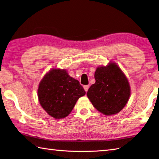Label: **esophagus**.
<instances>
[{"instance_id":"34e87169","label":"esophagus","mask_w":159,"mask_h":159,"mask_svg":"<svg viewBox=\"0 0 159 159\" xmlns=\"http://www.w3.org/2000/svg\"><path fill=\"white\" fill-rule=\"evenodd\" d=\"M89 88V85L84 86V91H86V92H87V91H88Z\"/></svg>"}]
</instances>
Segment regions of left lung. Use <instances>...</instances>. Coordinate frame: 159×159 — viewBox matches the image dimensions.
<instances>
[{
	"label": "left lung",
	"instance_id": "8db88e82",
	"mask_svg": "<svg viewBox=\"0 0 159 159\" xmlns=\"http://www.w3.org/2000/svg\"><path fill=\"white\" fill-rule=\"evenodd\" d=\"M96 82L87 93L93 107L105 115L119 113L129 101L130 87L126 75L115 63L99 66L94 75Z\"/></svg>",
	"mask_w": 159,
	"mask_h": 159
}]
</instances>
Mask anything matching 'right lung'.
I'll return each instance as SVG.
<instances>
[{
    "label": "right lung",
    "instance_id": "obj_1",
    "mask_svg": "<svg viewBox=\"0 0 159 159\" xmlns=\"http://www.w3.org/2000/svg\"><path fill=\"white\" fill-rule=\"evenodd\" d=\"M85 91L78 80L64 69L53 68L39 83L38 101L42 107L54 119H63L70 115Z\"/></svg>",
    "mask_w": 159,
    "mask_h": 159
}]
</instances>
